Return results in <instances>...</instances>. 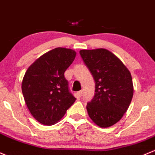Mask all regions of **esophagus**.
Returning <instances> with one entry per match:
<instances>
[{
	"label": "esophagus",
	"instance_id": "1",
	"mask_svg": "<svg viewBox=\"0 0 155 155\" xmlns=\"http://www.w3.org/2000/svg\"><path fill=\"white\" fill-rule=\"evenodd\" d=\"M77 94H78V95L79 97H81V95H82V94H83V91H78V92H77Z\"/></svg>",
	"mask_w": 155,
	"mask_h": 155
}]
</instances>
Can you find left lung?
I'll return each mask as SVG.
<instances>
[{"mask_svg": "<svg viewBox=\"0 0 155 155\" xmlns=\"http://www.w3.org/2000/svg\"><path fill=\"white\" fill-rule=\"evenodd\" d=\"M80 54L95 84V95L87 103L89 116L99 127L112 126L122 119L133 98L131 74L107 49L81 50Z\"/></svg>", "mask_w": 155, "mask_h": 155, "instance_id": "8db88e82", "label": "left lung"}]
</instances>
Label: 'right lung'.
<instances>
[{
	"instance_id": "add662e5",
	"label": "right lung",
	"mask_w": 155,
	"mask_h": 155,
	"mask_svg": "<svg viewBox=\"0 0 155 155\" xmlns=\"http://www.w3.org/2000/svg\"><path fill=\"white\" fill-rule=\"evenodd\" d=\"M75 56L71 49L57 48L36 60L24 76L21 90L25 103L43 125L59 122L75 101L64 76Z\"/></svg>"
}]
</instances>
